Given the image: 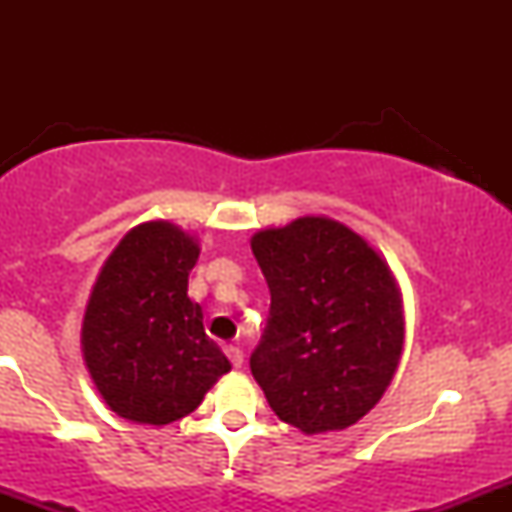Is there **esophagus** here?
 <instances>
[{
  "label": "esophagus",
  "mask_w": 512,
  "mask_h": 512,
  "mask_svg": "<svg viewBox=\"0 0 512 512\" xmlns=\"http://www.w3.org/2000/svg\"><path fill=\"white\" fill-rule=\"evenodd\" d=\"M225 354L230 356L232 366H235V369H240L242 361H245V354H242V349L235 347V344H230V347H225Z\"/></svg>",
  "instance_id": "esophagus-1"
}]
</instances>
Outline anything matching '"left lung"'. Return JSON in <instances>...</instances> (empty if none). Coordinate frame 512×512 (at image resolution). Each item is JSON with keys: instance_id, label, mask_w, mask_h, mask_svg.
Returning a JSON list of instances; mask_svg holds the SVG:
<instances>
[{"instance_id": "left-lung-1", "label": "left lung", "mask_w": 512, "mask_h": 512, "mask_svg": "<svg viewBox=\"0 0 512 512\" xmlns=\"http://www.w3.org/2000/svg\"><path fill=\"white\" fill-rule=\"evenodd\" d=\"M250 245L272 294L250 356L267 404L304 436L354 426L404 352V299L389 262L327 215L257 230Z\"/></svg>"}]
</instances>
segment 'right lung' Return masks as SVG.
<instances>
[{
	"instance_id": "1",
	"label": "right lung",
	"mask_w": 512,
	"mask_h": 512,
	"mask_svg": "<svg viewBox=\"0 0 512 512\" xmlns=\"http://www.w3.org/2000/svg\"><path fill=\"white\" fill-rule=\"evenodd\" d=\"M200 255L195 235L148 220L103 262L81 324V352L108 409L143 426L193 414L230 361L205 334L188 297Z\"/></svg>"
}]
</instances>
